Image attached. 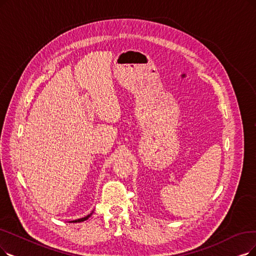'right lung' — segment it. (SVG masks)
Segmentation results:
<instances>
[{"instance_id": "right-lung-1", "label": "right lung", "mask_w": 256, "mask_h": 256, "mask_svg": "<svg viewBox=\"0 0 256 256\" xmlns=\"http://www.w3.org/2000/svg\"><path fill=\"white\" fill-rule=\"evenodd\" d=\"M92 213H94V211L91 212L90 214H88V216H86L85 218H78V220H71V222H84V220H88L91 216H92Z\"/></svg>"}]
</instances>
